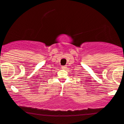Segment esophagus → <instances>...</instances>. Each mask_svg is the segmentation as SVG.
Returning <instances> with one entry per match:
<instances>
[{"label":"esophagus","instance_id":"34e87169","mask_svg":"<svg viewBox=\"0 0 124 124\" xmlns=\"http://www.w3.org/2000/svg\"><path fill=\"white\" fill-rule=\"evenodd\" d=\"M61 67H62V69H65L66 68V67L65 66H62Z\"/></svg>","mask_w":124,"mask_h":124}]
</instances>
